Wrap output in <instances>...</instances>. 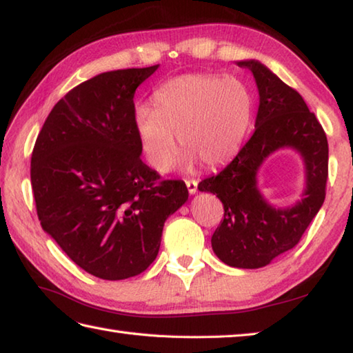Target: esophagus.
<instances>
[{
  "instance_id": "34e87169",
  "label": "esophagus",
  "mask_w": 353,
  "mask_h": 353,
  "mask_svg": "<svg viewBox=\"0 0 353 353\" xmlns=\"http://www.w3.org/2000/svg\"><path fill=\"white\" fill-rule=\"evenodd\" d=\"M185 185H188V190L189 194H195V192L198 190V181L196 179H185Z\"/></svg>"
}]
</instances>
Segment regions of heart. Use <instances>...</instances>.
Segmentation results:
<instances>
[{
    "label": "heart",
    "mask_w": 353,
    "mask_h": 353,
    "mask_svg": "<svg viewBox=\"0 0 353 353\" xmlns=\"http://www.w3.org/2000/svg\"><path fill=\"white\" fill-rule=\"evenodd\" d=\"M154 105L138 104L134 128L148 163L168 172L176 157V138L188 150V165L223 164L248 134L254 98L241 79L221 75L176 77L154 94Z\"/></svg>",
    "instance_id": "heart-1"
}]
</instances>
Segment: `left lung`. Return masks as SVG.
Masks as SVG:
<instances>
[{"mask_svg": "<svg viewBox=\"0 0 353 353\" xmlns=\"http://www.w3.org/2000/svg\"><path fill=\"white\" fill-rule=\"evenodd\" d=\"M255 77L259 108L255 132L218 175L198 184L219 198L224 218L212 235L223 263L258 269L300 243L321 209L329 178V144L323 125L303 97L258 61H241ZM292 145L302 152L308 172L305 198L290 210H275L256 189V170L272 151Z\"/></svg>", "mask_w": 353, "mask_h": 353, "instance_id": "1", "label": "left lung"}]
</instances>
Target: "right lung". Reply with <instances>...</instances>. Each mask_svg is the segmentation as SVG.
<instances>
[{"instance_id":"obj_1","label":"right lung","mask_w":353,"mask_h":353,"mask_svg":"<svg viewBox=\"0 0 353 353\" xmlns=\"http://www.w3.org/2000/svg\"><path fill=\"white\" fill-rule=\"evenodd\" d=\"M158 65L105 72L69 90L39 130L30 181L43 229L101 280L137 276L155 261L164 221L189 196L141 159L134 95Z\"/></svg>"}]
</instances>
